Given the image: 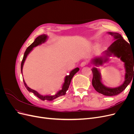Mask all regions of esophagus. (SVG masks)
Wrapping results in <instances>:
<instances>
[{
    "label": "esophagus",
    "mask_w": 134,
    "mask_h": 134,
    "mask_svg": "<svg viewBox=\"0 0 134 134\" xmlns=\"http://www.w3.org/2000/svg\"><path fill=\"white\" fill-rule=\"evenodd\" d=\"M87 64V62H83L82 63L80 64V66L81 67H84V66H86V65Z\"/></svg>",
    "instance_id": "1"
}]
</instances>
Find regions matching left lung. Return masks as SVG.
<instances>
[{"mask_svg": "<svg viewBox=\"0 0 134 134\" xmlns=\"http://www.w3.org/2000/svg\"><path fill=\"white\" fill-rule=\"evenodd\" d=\"M107 34L113 37L114 42L101 55L92 59L91 63L95 66L92 69V85L95 90L100 94L107 96H113L120 94L125 90L134 77V53L133 52H134L133 51L134 50L132 49L130 44L124 40L122 36L119 33L108 32ZM112 55L120 58L124 63L125 69L124 83L116 88H110L104 86L102 82L100 70L96 68L99 66H102L104 63L108 62L109 57Z\"/></svg>", "mask_w": 134, "mask_h": 134, "instance_id": "8db88e82", "label": "left lung"}]
</instances>
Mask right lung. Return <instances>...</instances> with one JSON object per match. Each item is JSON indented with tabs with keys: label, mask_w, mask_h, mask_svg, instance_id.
Segmentation results:
<instances>
[{
	"label": "right lung",
	"mask_w": 134,
	"mask_h": 134,
	"mask_svg": "<svg viewBox=\"0 0 134 134\" xmlns=\"http://www.w3.org/2000/svg\"><path fill=\"white\" fill-rule=\"evenodd\" d=\"M48 38V36H47V35L45 34H43L42 35H40L38 37L35 39V40L34 41V42L32 43L30 46H29L28 47V48L26 49L25 52V54H24L23 56V58L22 60V62L21 63V72L22 74L23 75V65L24 63L25 62V60L27 57V56L28 55L30 52L33 50L34 48L37 46L38 45H40V44H41L42 43H43L46 41L47 39ZM79 70V68H75L74 69L72 70L69 73V75H66L65 77V79H64V83L63 84V86L62 87V90H59L57 93H56L55 95L53 96H50V95H41L39 93H38L36 91H35L34 90H32V89L30 88V87H28L27 86V85L26 84V82L24 79H23V82L24 84H25V86L26 87L27 90L31 92L32 93H33L36 96H37L38 98H39L40 99H41L42 100H54L56 98H58L60 96H64L65 94H66V92L68 91L69 87L70 86V84L71 82V80L72 78V77Z\"/></svg>",
	"instance_id": "1"
}]
</instances>
